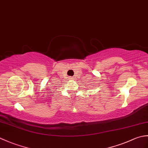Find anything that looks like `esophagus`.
<instances>
[{
	"label": "esophagus",
	"instance_id": "1",
	"mask_svg": "<svg viewBox=\"0 0 148 148\" xmlns=\"http://www.w3.org/2000/svg\"><path fill=\"white\" fill-rule=\"evenodd\" d=\"M69 79L74 80V77H69Z\"/></svg>",
	"mask_w": 148,
	"mask_h": 148
}]
</instances>
